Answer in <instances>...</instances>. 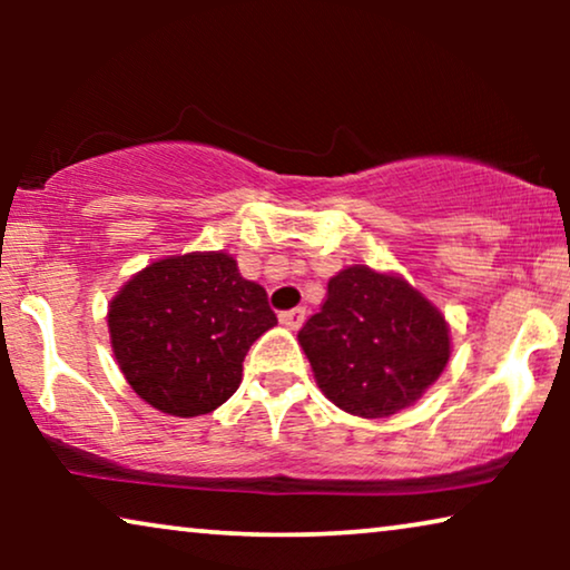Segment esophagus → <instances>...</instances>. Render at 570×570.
<instances>
[{
    "instance_id": "34e87169",
    "label": "esophagus",
    "mask_w": 570,
    "mask_h": 570,
    "mask_svg": "<svg viewBox=\"0 0 570 570\" xmlns=\"http://www.w3.org/2000/svg\"><path fill=\"white\" fill-rule=\"evenodd\" d=\"M306 322V308H291V311H283L279 314V324L287 326V330H298V326Z\"/></svg>"
}]
</instances>
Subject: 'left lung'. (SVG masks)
<instances>
[{
  "mask_svg": "<svg viewBox=\"0 0 570 570\" xmlns=\"http://www.w3.org/2000/svg\"><path fill=\"white\" fill-rule=\"evenodd\" d=\"M298 342L326 400L357 417H389L415 404L451 355L441 311L407 279L365 264L330 279L324 306Z\"/></svg>",
  "mask_w": 570,
  "mask_h": 570,
  "instance_id": "left-lung-1",
  "label": "left lung"
}]
</instances>
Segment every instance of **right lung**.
<instances>
[{
    "label": "right lung",
    "instance_id": "obj_1",
    "mask_svg": "<svg viewBox=\"0 0 570 570\" xmlns=\"http://www.w3.org/2000/svg\"><path fill=\"white\" fill-rule=\"evenodd\" d=\"M277 324L267 291L223 252L166 256L108 306L116 363L155 410L207 415L240 384L248 347Z\"/></svg>",
    "mask_w": 570,
    "mask_h": 570
}]
</instances>
